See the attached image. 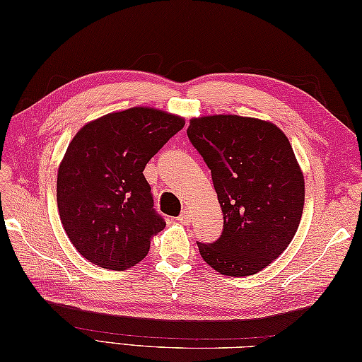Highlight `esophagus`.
Instances as JSON below:
<instances>
[{"mask_svg": "<svg viewBox=\"0 0 362 362\" xmlns=\"http://www.w3.org/2000/svg\"><path fill=\"white\" fill-rule=\"evenodd\" d=\"M177 219H179V222H182L183 226H188L189 222H191V219H193V216H191V213H189V211H183V213L180 214V216L177 218Z\"/></svg>", "mask_w": 362, "mask_h": 362, "instance_id": "esophagus-1", "label": "esophagus"}]
</instances>
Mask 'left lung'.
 <instances>
[{"label": "left lung", "instance_id": "1", "mask_svg": "<svg viewBox=\"0 0 362 362\" xmlns=\"http://www.w3.org/2000/svg\"><path fill=\"white\" fill-rule=\"evenodd\" d=\"M188 138L211 171L224 216L213 244L197 243L206 264L228 276L259 272L286 250L305 204V179L283 130L238 115L189 119Z\"/></svg>", "mask_w": 362, "mask_h": 362}]
</instances>
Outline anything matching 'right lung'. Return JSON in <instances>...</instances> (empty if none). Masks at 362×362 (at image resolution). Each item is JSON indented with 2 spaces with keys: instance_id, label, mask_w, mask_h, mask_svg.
Here are the masks:
<instances>
[{
  "instance_id": "right-lung-1",
  "label": "right lung",
  "mask_w": 362,
  "mask_h": 362,
  "mask_svg": "<svg viewBox=\"0 0 362 362\" xmlns=\"http://www.w3.org/2000/svg\"><path fill=\"white\" fill-rule=\"evenodd\" d=\"M185 126L152 107H132L87 122L57 171V209L65 233L83 258L126 271L148 255L165 228L144 179L148 161Z\"/></svg>"
}]
</instances>
